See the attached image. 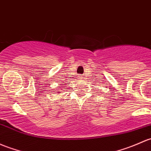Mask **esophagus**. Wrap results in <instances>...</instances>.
<instances>
[{"mask_svg": "<svg viewBox=\"0 0 151 151\" xmlns=\"http://www.w3.org/2000/svg\"><path fill=\"white\" fill-rule=\"evenodd\" d=\"M80 77V78H81V79H82V75H80V77Z\"/></svg>", "mask_w": 151, "mask_h": 151, "instance_id": "1", "label": "esophagus"}]
</instances>
